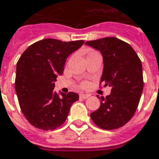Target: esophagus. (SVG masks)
Returning a JSON list of instances; mask_svg holds the SVG:
<instances>
[{
	"instance_id": "obj_1",
	"label": "esophagus",
	"mask_w": 159,
	"mask_h": 159,
	"mask_svg": "<svg viewBox=\"0 0 159 159\" xmlns=\"http://www.w3.org/2000/svg\"><path fill=\"white\" fill-rule=\"evenodd\" d=\"M80 98H83V99H86V98H88L89 97V94H83V93H81L79 95Z\"/></svg>"
}]
</instances>
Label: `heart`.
I'll return each instance as SVG.
<instances>
[{
	"instance_id": "b5f03b06",
	"label": "heart",
	"mask_w": 159,
	"mask_h": 159,
	"mask_svg": "<svg viewBox=\"0 0 159 159\" xmlns=\"http://www.w3.org/2000/svg\"><path fill=\"white\" fill-rule=\"evenodd\" d=\"M88 86V83H83V84H82V87H83V88H85V87H87Z\"/></svg>"
}]
</instances>
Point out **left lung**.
I'll list each match as a JSON object with an SVG mask.
<instances>
[{
    "label": "left lung",
    "instance_id": "1",
    "mask_svg": "<svg viewBox=\"0 0 159 159\" xmlns=\"http://www.w3.org/2000/svg\"><path fill=\"white\" fill-rule=\"evenodd\" d=\"M85 43L102 54L100 84L111 89L106 98H99L100 107L91 113L92 120L104 130L118 129L132 118L139 103L143 89L141 60L129 43L117 38H103Z\"/></svg>",
    "mask_w": 159,
    "mask_h": 159
}]
</instances>
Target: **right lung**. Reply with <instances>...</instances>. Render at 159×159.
Here are the masks:
<instances>
[{
	"instance_id": "right-lung-1",
	"label": "right lung",
	"mask_w": 159,
	"mask_h": 159,
	"mask_svg": "<svg viewBox=\"0 0 159 159\" xmlns=\"http://www.w3.org/2000/svg\"><path fill=\"white\" fill-rule=\"evenodd\" d=\"M83 43L45 39L31 44L20 56L15 89L22 112L33 126L56 130L66 121L71 104L79 99L76 93H57L54 89L68 56Z\"/></svg>"
}]
</instances>
